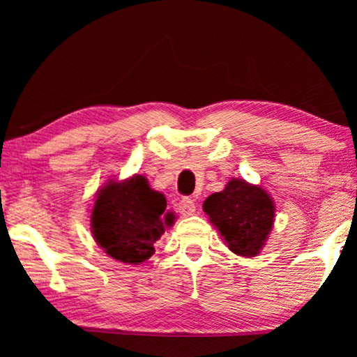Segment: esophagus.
Instances as JSON below:
<instances>
[{"instance_id": "34e87169", "label": "esophagus", "mask_w": 357, "mask_h": 357, "mask_svg": "<svg viewBox=\"0 0 357 357\" xmlns=\"http://www.w3.org/2000/svg\"><path fill=\"white\" fill-rule=\"evenodd\" d=\"M197 211V204H195V199L185 197L180 199L178 203V213L182 214V216H192Z\"/></svg>"}]
</instances>
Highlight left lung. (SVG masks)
I'll return each instance as SVG.
<instances>
[{
	"label": "left lung",
	"mask_w": 357,
	"mask_h": 357,
	"mask_svg": "<svg viewBox=\"0 0 357 357\" xmlns=\"http://www.w3.org/2000/svg\"><path fill=\"white\" fill-rule=\"evenodd\" d=\"M204 213L227 247L241 257H255L275 222V204L265 190L232 178L226 188L204 199Z\"/></svg>",
	"instance_id": "8db88e82"
}]
</instances>
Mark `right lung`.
<instances>
[{
  "mask_svg": "<svg viewBox=\"0 0 357 357\" xmlns=\"http://www.w3.org/2000/svg\"><path fill=\"white\" fill-rule=\"evenodd\" d=\"M167 202L154 192L143 175L125 182L110 180L97 192L91 214V231L96 242L115 260L139 265L153 255L154 243L174 224V214L165 213Z\"/></svg>",
  "mask_w": 357,
  "mask_h": 357,
  "instance_id": "right-lung-1",
  "label": "right lung"
}]
</instances>
